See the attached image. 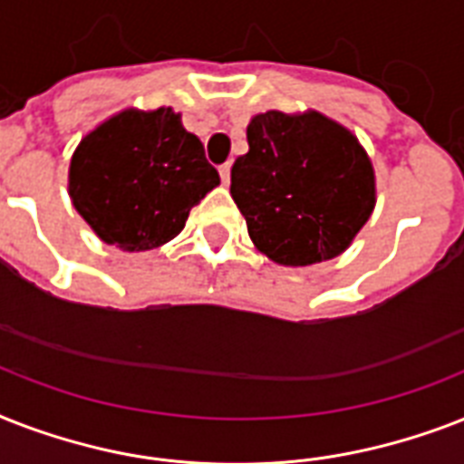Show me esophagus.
Wrapping results in <instances>:
<instances>
[{"label":"esophagus","mask_w":464,"mask_h":464,"mask_svg":"<svg viewBox=\"0 0 464 464\" xmlns=\"http://www.w3.org/2000/svg\"><path fill=\"white\" fill-rule=\"evenodd\" d=\"M218 175H221L224 185H228V182H231V163H224V166H218Z\"/></svg>","instance_id":"esophagus-1"}]
</instances>
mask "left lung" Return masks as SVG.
<instances>
[{
	"mask_svg": "<svg viewBox=\"0 0 464 464\" xmlns=\"http://www.w3.org/2000/svg\"><path fill=\"white\" fill-rule=\"evenodd\" d=\"M247 147L231 168V197L255 247L286 267L344 253L375 207L359 140L323 112L267 111L250 120Z\"/></svg>",
	"mask_w": 464,
	"mask_h": 464,
	"instance_id": "8db88e82",
	"label": "left lung"
}]
</instances>
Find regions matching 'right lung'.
Masks as SVG:
<instances>
[{
  "instance_id": "obj_1",
  "label": "right lung",
  "mask_w": 464,
  "mask_h": 464,
  "mask_svg": "<svg viewBox=\"0 0 464 464\" xmlns=\"http://www.w3.org/2000/svg\"><path fill=\"white\" fill-rule=\"evenodd\" d=\"M218 182L202 141L173 108L112 115L79 141L69 163L74 209L98 238L125 253L173 240Z\"/></svg>"
}]
</instances>
